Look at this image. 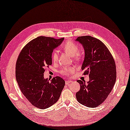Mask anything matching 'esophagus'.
Wrapping results in <instances>:
<instances>
[{
    "instance_id": "esophagus-1",
    "label": "esophagus",
    "mask_w": 130,
    "mask_h": 130,
    "mask_svg": "<svg viewBox=\"0 0 130 130\" xmlns=\"http://www.w3.org/2000/svg\"><path fill=\"white\" fill-rule=\"evenodd\" d=\"M71 83H72L71 80H66V82H65L66 85H68Z\"/></svg>"
}]
</instances>
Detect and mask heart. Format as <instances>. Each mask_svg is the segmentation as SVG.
Here are the masks:
<instances>
[{"label":"heart","instance_id":"1","mask_svg":"<svg viewBox=\"0 0 130 130\" xmlns=\"http://www.w3.org/2000/svg\"><path fill=\"white\" fill-rule=\"evenodd\" d=\"M63 48L66 52L71 56L73 57L76 60H79L80 58V54L78 53V47L75 43L72 41H68L63 45ZM52 59L54 62H56L58 59V53L57 51H54L52 53ZM74 71V68L73 67H64L61 69V72L63 74L70 75Z\"/></svg>","mask_w":130,"mask_h":130}]
</instances>
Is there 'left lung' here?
Returning a JSON list of instances; mask_svg holds the SVG:
<instances>
[{"instance_id":"8db88e82","label":"left lung","mask_w":130,"mask_h":130,"mask_svg":"<svg viewBox=\"0 0 130 130\" xmlns=\"http://www.w3.org/2000/svg\"><path fill=\"white\" fill-rule=\"evenodd\" d=\"M81 43L85 51L82 66L84 74H88L89 80H78L80 85L76 93L78 102L88 107H96L103 103L114 86L116 79V65L106 46L90 36L78 37L75 40Z\"/></svg>"}]
</instances>
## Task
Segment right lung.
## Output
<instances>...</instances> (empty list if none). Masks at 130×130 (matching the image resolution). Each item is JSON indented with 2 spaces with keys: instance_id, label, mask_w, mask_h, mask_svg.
I'll list each match as a JSON object with an SVG mask.
<instances>
[{
  "instance_id": "obj_1",
  "label": "right lung",
  "mask_w": 130,
  "mask_h": 130,
  "mask_svg": "<svg viewBox=\"0 0 130 130\" xmlns=\"http://www.w3.org/2000/svg\"><path fill=\"white\" fill-rule=\"evenodd\" d=\"M64 38L39 36L21 50L16 63V79L22 93L35 107L45 109L55 104L61 95L65 81L56 77L45 79V68L52 64L53 50Z\"/></svg>"
}]
</instances>
